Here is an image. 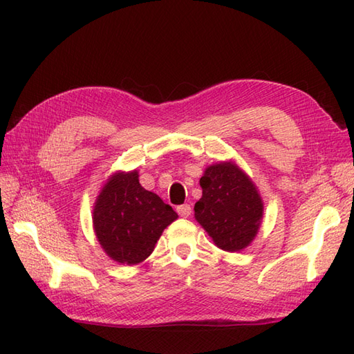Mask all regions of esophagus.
<instances>
[{
    "mask_svg": "<svg viewBox=\"0 0 354 354\" xmlns=\"http://www.w3.org/2000/svg\"><path fill=\"white\" fill-rule=\"evenodd\" d=\"M176 212H178V214L181 216V217H189V216L192 214V205H189V204L179 205V207L176 208Z\"/></svg>",
    "mask_w": 354,
    "mask_h": 354,
    "instance_id": "obj_1",
    "label": "esophagus"
}]
</instances>
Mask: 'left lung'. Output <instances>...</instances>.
Masks as SVG:
<instances>
[{"mask_svg": "<svg viewBox=\"0 0 354 354\" xmlns=\"http://www.w3.org/2000/svg\"><path fill=\"white\" fill-rule=\"evenodd\" d=\"M202 198L194 204V219L217 248L239 252L252 243L263 219L257 185L234 161L208 165L201 178Z\"/></svg>", "mask_w": 354, "mask_h": 354, "instance_id": "obj_1", "label": "left lung"}]
</instances>
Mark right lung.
<instances>
[{
    "label": "right lung",
    "instance_id": "right-lung-1",
    "mask_svg": "<svg viewBox=\"0 0 354 354\" xmlns=\"http://www.w3.org/2000/svg\"><path fill=\"white\" fill-rule=\"evenodd\" d=\"M138 176V170L112 173L93 209V228L102 250L127 266L145 261L162 231L178 219L158 194L141 187Z\"/></svg>",
    "mask_w": 354,
    "mask_h": 354
}]
</instances>
